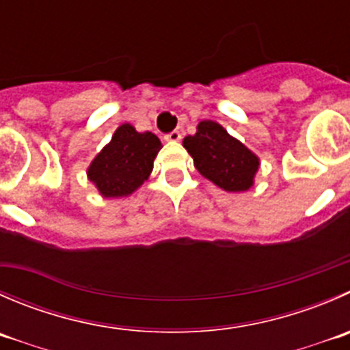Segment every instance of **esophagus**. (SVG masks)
Returning <instances> with one entry per match:
<instances>
[{
    "mask_svg": "<svg viewBox=\"0 0 350 350\" xmlns=\"http://www.w3.org/2000/svg\"><path fill=\"white\" fill-rule=\"evenodd\" d=\"M164 138H165V140H167V142H179V140H181V131L174 130V131H171V133L165 135Z\"/></svg>",
    "mask_w": 350,
    "mask_h": 350,
    "instance_id": "esophagus-1",
    "label": "esophagus"
}]
</instances>
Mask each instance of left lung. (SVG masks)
I'll use <instances>...</instances> for the list:
<instances>
[{
    "label": "left lung",
    "mask_w": 350,
    "mask_h": 350,
    "mask_svg": "<svg viewBox=\"0 0 350 350\" xmlns=\"http://www.w3.org/2000/svg\"><path fill=\"white\" fill-rule=\"evenodd\" d=\"M202 176L226 191H246L253 185L258 157L230 137L219 123L202 121L196 133L183 140Z\"/></svg>",
    "instance_id": "8db88e82"
}]
</instances>
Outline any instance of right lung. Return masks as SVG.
I'll list each match as a JSON object with an SVG mask.
<instances>
[{"mask_svg":"<svg viewBox=\"0 0 350 350\" xmlns=\"http://www.w3.org/2000/svg\"><path fill=\"white\" fill-rule=\"evenodd\" d=\"M161 148L154 133H138L131 124H121L90 164L89 179L107 198L130 195L150 176Z\"/></svg>","mask_w":350,"mask_h":350,"instance_id":"obj_1","label":"right lung"}]
</instances>
